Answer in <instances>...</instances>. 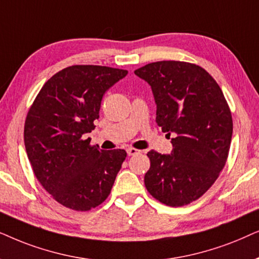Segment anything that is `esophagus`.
<instances>
[{
  "mask_svg": "<svg viewBox=\"0 0 259 259\" xmlns=\"http://www.w3.org/2000/svg\"><path fill=\"white\" fill-rule=\"evenodd\" d=\"M126 153H127V155H129V156H134V155L140 154V150L135 149V148H127Z\"/></svg>",
  "mask_w": 259,
  "mask_h": 259,
  "instance_id": "34e87169",
  "label": "esophagus"
}]
</instances>
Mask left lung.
I'll list each match as a JSON object with an SVG mask.
<instances>
[{"label":"left lung","mask_w":259,"mask_h":259,"mask_svg":"<svg viewBox=\"0 0 259 259\" xmlns=\"http://www.w3.org/2000/svg\"><path fill=\"white\" fill-rule=\"evenodd\" d=\"M150 85L156 123L173 150L148 153V192L179 207L195 201L223 170L232 139V116L222 89L204 68L185 61H157L135 71Z\"/></svg>","instance_id":"1"}]
</instances>
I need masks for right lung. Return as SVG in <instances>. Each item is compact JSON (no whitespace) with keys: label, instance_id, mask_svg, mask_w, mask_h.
I'll return each mask as SVG.
<instances>
[{"label":"right lung","instance_id":"add662e5","mask_svg":"<svg viewBox=\"0 0 259 259\" xmlns=\"http://www.w3.org/2000/svg\"><path fill=\"white\" fill-rule=\"evenodd\" d=\"M126 74L97 65L66 67L45 82L27 113L25 147L34 174L65 207L89 211L111 192L125 150H101L84 135L96 127L103 96Z\"/></svg>","mask_w":259,"mask_h":259}]
</instances>
